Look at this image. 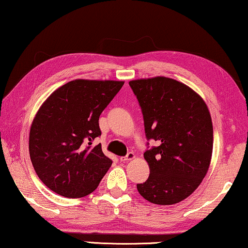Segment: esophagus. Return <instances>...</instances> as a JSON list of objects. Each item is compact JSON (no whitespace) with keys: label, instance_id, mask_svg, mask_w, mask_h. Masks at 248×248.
Returning a JSON list of instances; mask_svg holds the SVG:
<instances>
[{"label":"esophagus","instance_id":"34e87169","mask_svg":"<svg viewBox=\"0 0 248 248\" xmlns=\"http://www.w3.org/2000/svg\"><path fill=\"white\" fill-rule=\"evenodd\" d=\"M133 158H135V153H133V152H128V155H125V156H121L120 161H123V162H124V161L132 160Z\"/></svg>","mask_w":248,"mask_h":248}]
</instances>
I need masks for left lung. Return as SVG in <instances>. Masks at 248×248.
Returning <instances> with one entry per match:
<instances>
[{
	"instance_id": "8db88e82",
	"label": "left lung",
	"mask_w": 248,
	"mask_h": 248,
	"mask_svg": "<svg viewBox=\"0 0 248 248\" xmlns=\"http://www.w3.org/2000/svg\"><path fill=\"white\" fill-rule=\"evenodd\" d=\"M129 85L142 110L145 137L156 143L144 152L150 175L137 188L151 203H179L193 193L209 170L213 150L209 109L194 90L172 78Z\"/></svg>"
}]
</instances>
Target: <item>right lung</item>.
Here are the masks:
<instances>
[{
  "mask_svg": "<svg viewBox=\"0 0 248 248\" xmlns=\"http://www.w3.org/2000/svg\"><path fill=\"white\" fill-rule=\"evenodd\" d=\"M124 81H69L47 98L30 131V155L45 186L65 198L92 193L111 167L101 144L99 117Z\"/></svg>",
  "mask_w": 248,
  "mask_h": 248,
  "instance_id": "1",
  "label": "right lung"
}]
</instances>
